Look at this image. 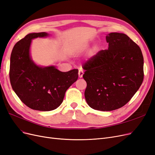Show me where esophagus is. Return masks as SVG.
I'll use <instances>...</instances> for the list:
<instances>
[{
	"mask_svg": "<svg viewBox=\"0 0 155 155\" xmlns=\"http://www.w3.org/2000/svg\"><path fill=\"white\" fill-rule=\"evenodd\" d=\"M83 74H84V72H83V70H79V72H78V74H79V78H82L83 77Z\"/></svg>",
	"mask_w": 155,
	"mask_h": 155,
	"instance_id": "1",
	"label": "esophagus"
}]
</instances>
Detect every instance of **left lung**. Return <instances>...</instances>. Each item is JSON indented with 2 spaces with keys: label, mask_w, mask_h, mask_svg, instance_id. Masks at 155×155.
I'll list each match as a JSON object with an SVG mask.
<instances>
[{
  "label": "left lung",
  "mask_w": 155,
  "mask_h": 155,
  "mask_svg": "<svg viewBox=\"0 0 155 155\" xmlns=\"http://www.w3.org/2000/svg\"><path fill=\"white\" fill-rule=\"evenodd\" d=\"M108 49L101 50L83 65L84 97L90 107L100 111L119 109L127 103L143 82L140 48L123 33L106 37Z\"/></svg>",
  "instance_id": "8db88e82"
}]
</instances>
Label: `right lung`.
Wrapping results in <instances>:
<instances>
[{
  "label": "right lung",
  "mask_w": 155,
  "mask_h": 155,
  "mask_svg": "<svg viewBox=\"0 0 155 155\" xmlns=\"http://www.w3.org/2000/svg\"><path fill=\"white\" fill-rule=\"evenodd\" d=\"M47 35L45 32L27 35L15 45L10 58L9 79L13 90L27 106L39 111L57 108L67 90L78 78V69L64 72L54 66L38 67L31 60V40Z\"/></svg>",
  "instance_id": "1"
}]
</instances>
